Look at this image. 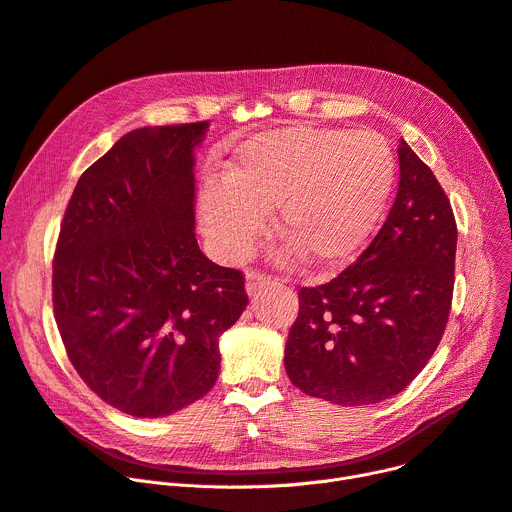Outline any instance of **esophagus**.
I'll return each mask as SVG.
<instances>
[{"mask_svg":"<svg viewBox=\"0 0 512 512\" xmlns=\"http://www.w3.org/2000/svg\"><path fill=\"white\" fill-rule=\"evenodd\" d=\"M268 283H270L268 277H264V275H260V273H254V270H250V273L246 275V291H248L250 295L256 293L258 289L266 287Z\"/></svg>","mask_w":512,"mask_h":512,"instance_id":"obj_1","label":"esophagus"}]
</instances>
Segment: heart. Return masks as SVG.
<instances>
[{
  "label": "heart",
  "mask_w": 512,
  "mask_h": 512,
  "mask_svg": "<svg viewBox=\"0 0 512 512\" xmlns=\"http://www.w3.org/2000/svg\"><path fill=\"white\" fill-rule=\"evenodd\" d=\"M397 159L370 130L283 128L254 136L225 171L208 182L198 215L210 246L225 260L246 258L277 206V225L318 266H339L364 250L390 194Z\"/></svg>",
  "instance_id": "heart-1"
}]
</instances>
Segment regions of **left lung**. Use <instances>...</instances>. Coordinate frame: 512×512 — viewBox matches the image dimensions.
<instances>
[{
	"label": "left lung",
	"instance_id": "8db88e82",
	"mask_svg": "<svg viewBox=\"0 0 512 512\" xmlns=\"http://www.w3.org/2000/svg\"><path fill=\"white\" fill-rule=\"evenodd\" d=\"M397 153L401 179L384 225L339 277L299 291L285 345L289 380L345 407L405 390L434 355L453 302V208L403 138Z\"/></svg>",
	"mask_w": 512,
	"mask_h": 512
}]
</instances>
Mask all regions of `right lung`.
Wrapping results in <instances>:
<instances>
[{"label":"right lung","instance_id":"1","mask_svg":"<svg viewBox=\"0 0 512 512\" xmlns=\"http://www.w3.org/2000/svg\"><path fill=\"white\" fill-rule=\"evenodd\" d=\"M208 124L140 128L78 179L53 260V310L72 366L111 407L165 417L202 399L219 337L248 306L244 277L194 231Z\"/></svg>","mask_w":512,"mask_h":512}]
</instances>
